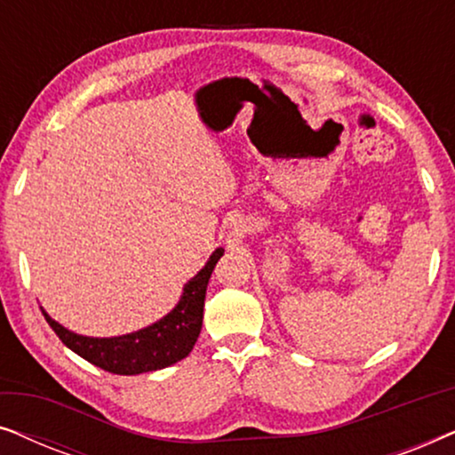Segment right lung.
<instances>
[{"label": "right lung", "instance_id": "obj_1", "mask_svg": "<svg viewBox=\"0 0 455 455\" xmlns=\"http://www.w3.org/2000/svg\"><path fill=\"white\" fill-rule=\"evenodd\" d=\"M221 257L223 248H215L203 269L184 285L176 307L153 325L142 327L139 331L116 335V338H89V335L70 331L52 319L45 310H41L58 338L72 352L99 369L114 372V375H140V372L165 369L188 356L195 347L203 327L207 283Z\"/></svg>", "mask_w": 455, "mask_h": 455}]
</instances>
